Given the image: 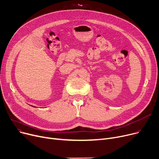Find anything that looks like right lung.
Instances as JSON below:
<instances>
[{"instance_id": "obj_1", "label": "right lung", "mask_w": 159, "mask_h": 159, "mask_svg": "<svg viewBox=\"0 0 159 159\" xmlns=\"http://www.w3.org/2000/svg\"><path fill=\"white\" fill-rule=\"evenodd\" d=\"M32 107H33V106H32Z\"/></svg>"}]
</instances>
